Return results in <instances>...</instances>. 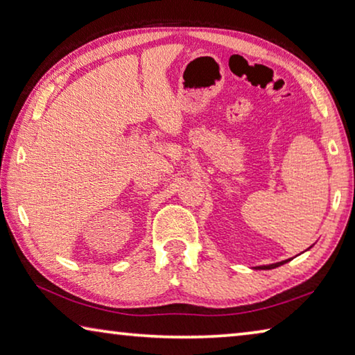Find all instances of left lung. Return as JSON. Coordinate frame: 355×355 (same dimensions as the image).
Segmentation results:
<instances>
[{
    "label": "left lung",
    "mask_w": 355,
    "mask_h": 355,
    "mask_svg": "<svg viewBox=\"0 0 355 355\" xmlns=\"http://www.w3.org/2000/svg\"><path fill=\"white\" fill-rule=\"evenodd\" d=\"M284 263H286V260L285 261H280V263L268 264V266H257V269H274V268H277V266H282V264H284Z\"/></svg>",
    "instance_id": "obj_1"
}]
</instances>
